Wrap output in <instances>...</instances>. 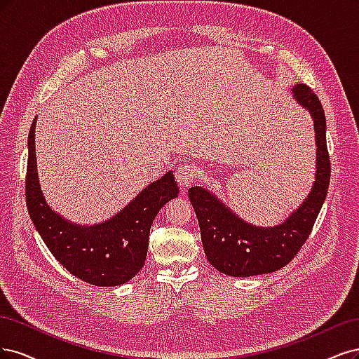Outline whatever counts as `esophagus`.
<instances>
[{"instance_id": "obj_1", "label": "esophagus", "mask_w": 359, "mask_h": 359, "mask_svg": "<svg viewBox=\"0 0 359 359\" xmlns=\"http://www.w3.org/2000/svg\"><path fill=\"white\" fill-rule=\"evenodd\" d=\"M196 176V167L194 164H183L176 170V180L182 189H187Z\"/></svg>"}]
</instances>
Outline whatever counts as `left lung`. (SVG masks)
I'll use <instances>...</instances> for the list:
<instances>
[{
	"instance_id": "8db88e82",
	"label": "left lung",
	"mask_w": 359,
	"mask_h": 359,
	"mask_svg": "<svg viewBox=\"0 0 359 359\" xmlns=\"http://www.w3.org/2000/svg\"><path fill=\"white\" fill-rule=\"evenodd\" d=\"M294 98L307 109L315 123L316 177L307 198L277 226L261 228L240 219L233 210L201 187L188 191L198 219L205 257L216 270L248 277L280 270L302 249L327 198L331 163L327 149V119L316 94L306 85H295Z\"/></svg>"
}]
</instances>
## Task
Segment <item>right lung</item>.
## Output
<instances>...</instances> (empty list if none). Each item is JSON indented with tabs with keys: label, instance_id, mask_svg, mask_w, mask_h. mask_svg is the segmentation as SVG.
Here are the masks:
<instances>
[{
	"label": "right lung",
	"instance_id": "add662e5",
	"mask_svg": "<svg viewBox=\"0 0 359 359\" xmlns=\"http://www.w3.org/2000/svg\"><path fill=\"white\" fill-rule=\"evenodd\" d=\"M34 137L36 119L28 135L25 195L31 221L46 246L80 280L95 286L126 283L143 269L155 216L179 195L172 171L150 183L109 221L82 226L55 213L46 203L39 182Z\"/></svg>",
	"mask_w": 359,
	"mask_h": 359
}]
</instances>
